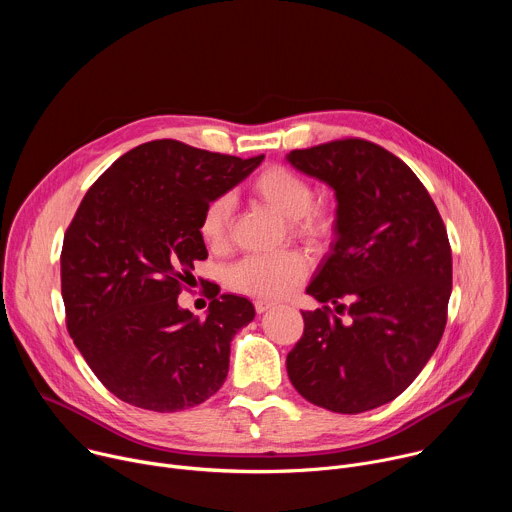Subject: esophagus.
<instances>
[{
  "label": "esophagus",
  "mask_w": 512,
  "mask_h": 512,
  "mask_svg": "<svg viewBox=\"0 0 512 512\" xmlns=\"http://www.w3.org/2000/svg\"><path fill=\"white\" fill-rule=\"evenodd\" d=\"M275 304L273 302H267V300H257L255 302V310H257V314H263V312H267V310H271Z\"/></svg>",
  "instance_id": "esophagus-1"
}]
</instances>
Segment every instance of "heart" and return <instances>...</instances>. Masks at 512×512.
Instances as JSON below:
<instances>
[{"label":"heart","mask_w":512,"mask_h":512,"mask_svg":"<svg viewBox=\"0 0 512 512\" xmlns=\"http://www.w3.org/2000/svg\"><path fill=\"white\" fill-rule=\"evenodd\" d=\"M257 200L289 221V229L306 241H322L334 229L328 208L314 204V186L285 166H269L251 180ZM235 200L231 194L212 198L200 216V237L206 247L221 251L229 245ZM308 259L298 251L247 255L229 269V285L245 296L277 300L294 291L308 273Z\"/></svg>","instance_id":"b5f03b06"}]
</instances>
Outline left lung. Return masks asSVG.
<instances>
[{
    "label": "left lung",
    "instance_id": "8db88e82",
    "mask_svg": "<svg viewBox=\"0 0 512 512\" xmlns=\"http://www.w3.org/2000/svg\"><path fill=\"white\" fill-rule=\"evenodd\" d=\"M287 162L326 182L338 202L332 253L306 289L322 308L302 312L289 381L334 413L375 409L415 381L442 340L452 294L444 221L413 170L373 141L336 139Z\"/></svg>",
    "mask_w": 512,
    "mask_h": 512
}]
</instances>
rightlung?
Listing matches in <instances>:
<instances>
[{"label": "right lung", "mask_w": 512, "mask_h": 512, "mask_svg": "<svg viewBox=\"0 0 512 512\" xmlns=\"http://www.w3.org/2000/svg\"><path fill=\"white\" fill-rule=\"evenodd\" d=\"M263 158L156 139L121 156L85 194L60 253L66 328L121 401L174 413L223 387L231 340L255 308L241 296H218L216 285L198 320L178 296L194 263L208 257L198 231L204 206Z\"/></svg>", "instance_id": "right-lung-1"}]
</instances>
